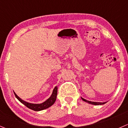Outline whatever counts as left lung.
Wrapping results in <instances>:
<instances>
[{"label": "left lung", "instance_id": "obj_1", "mask_svg": "<svg viewBox=\"0 0 128 128\" xmlns=\"http://www.w3.org/2000/svg\"><path fill=\"white\" fill-rule=\"evenodd\" d=\"M81 99L82 100V101H85L86 102H88V103L90 104H93V105H102L104 104H105L106 102H93V101H88V100H85V99L82 98L81 97Z\"/></svg>", "mask_w": 128, "mask_h": 128}]
</instances>
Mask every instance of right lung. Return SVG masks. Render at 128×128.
<instances>
[{
	"mask_svg": "<svg viewBox=\"0 0 128 128\" xmlns=\"http://www.w3.org/2000/svg\"><path fill=\"white\" fill-rule=\"evenodd\" d=\"M15 96H16V98L23 104L27 106L28 108L32 110H34L35 111H42V110H46V109L50 107L52 105L54 104V102H56V100L57 98V94H58V87L56 86L54 89H53L52 93L51 96L48 99L46 100L44 102H42L40 104H35V103H30V102H28L27 101H25L22 100V99L20 98L16 94L14 91Z\"/></svg>",
	"mask_w": 128,
	"mask_h": 128,
	"instance_id": "add662e5",
	"label": "right lung"
}]
</instances>
